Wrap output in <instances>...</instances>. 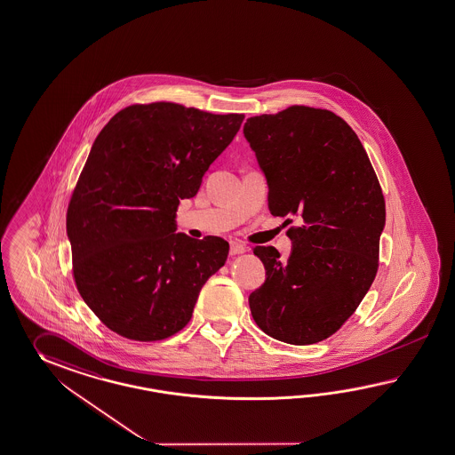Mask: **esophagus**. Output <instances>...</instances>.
<instances>
[{
	"instance_id": "obj_1",
	"label": "esophagus",
	"mask_w": 455,
	"mask_h": 455,
	"mask_svg": "<svg viewBox=\"0 0 455 455\" xmlns=\"http://www.w3.org/2000/svg\"><path fill=\"white\" fill-rule=\"evenodd\" d=\"M244 253V246L240 242H232L230 243V255H242Z\"/></svg>"
}]
</instances>
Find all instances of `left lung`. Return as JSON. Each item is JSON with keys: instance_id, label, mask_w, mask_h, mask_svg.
Here are the masks:
<instances>
[{"instance_id": "obj_1", "label": "left lung", "mask_w": 455, "mask_h": 455, "mask_svg": "<svg viewBox=\"0 0 455 455\" xmlns=\"http://www.w3.org/2000/svg\"><path fill=\"white\" fill-rule=\"evenodd\" d=\"M244 138L267 176V207L284 225L288 259L255 246L267 279L250 294L256 325L292 345L337 332L377 276L385 197L365 148L331 110L292 105L251 116Z\"/></svg>"}]
</instances>
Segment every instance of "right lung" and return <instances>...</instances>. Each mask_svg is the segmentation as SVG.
Returning <instances> with one entry per match:
<instances>
[{
    "instance_id": "right-lung-1",
    "label": "right lung",
    "mask_w": 455,
    "mask_h": 455,
    "mask_svg": "<svg viewBox=\"0 0 455 455\" xmlns=\"http://www.w3.org/2000/svg\"><path fill=\"white\" fill-rule=\"evenodd\" d=\"M243 118L136 103L97 136L67 207V235L78 292L113 332L155 342L182 331L225 265L228 243L174 233L176 212Z\"/></svg>"
}]
</instances>
